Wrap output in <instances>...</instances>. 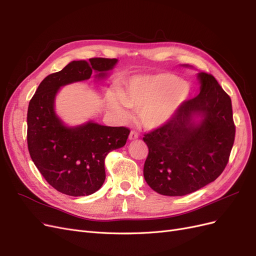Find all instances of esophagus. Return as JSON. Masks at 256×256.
<instances>
[{"label": "esophagus", "mask_w": 256, "mask_h": 256, "mask_svg": "<svg viewBox=\"0 0 256 256\" xmlns=\"http://www.w3.org/2000/svg\"><path fill=\"white\" fill-rule=\"evenodd\" d=\"M138 138V134L136 132V131H134V130L131 131L129 134V140H136V138Z\"/></svg>", "instance_id": "obj_1"}]
</instances>
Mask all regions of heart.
I'll list each match as a JSON object with an SVG mask.
<instances>
[{
    "label": "heart",
    "instance_id": "heart-1",
    "mask_svg": "<svg viewBox=\"0 0 256 256\" xmlns=\"http://www.w3.org/2000/svg\"><path fill=\"white\" fill-rule=\"evenodd\" d=\"M189 85L171 74L138 76L125 88H120L118 97L109 95V110L124 120L127 111L122 104L138 110V118L146 128H156L166 122L189 96Z\"/></svg>",
    "mask_w": 256,
    "mask_h": 256
}]
</instances>
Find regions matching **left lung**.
Listing matches in <instances>:
<instances>
[{
    "instance_id": "obj_1",
    "label": "left lung",
    "mask_w": 256,
    "mask_h": 256,
    "mask_svg": "<svg viewBox=\"0 0 256 256\" xmlns=\"http://www.w3.org/2000/svg\"><path fill=\"white\" fill-rule=\"evenodd\" d=\"M200 94L188 99L159 128L145 134L144 178L162 196H182L216 180L235 140L232 100L210 74L200 72ZM200 114V124L192 116Z\"/></svg>"
}]
</instances>
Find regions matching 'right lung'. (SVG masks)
Listing matches in <instances>:
<instances>
[{"label": "right lung", "instance_id": "1", "mask_svg": "<svg viewBox=\"0 0 256 256\" xmlns=\"http://www.w3.org/2000/svg\"><path fill=\"white\" fill-rule=\"evenodd\" d=\"M116 62L104 58H90V63L72 60L60 72L46 76L30 100V156L48 184L64 194L84 196L100 189L106 180V154L126 144L130 130L92 122L68 128L54 113V98L60 86L88 80L92 72L102 78Z\"/></svg>", "mask_w": 256, "mask_h": 256}]
</instances>
